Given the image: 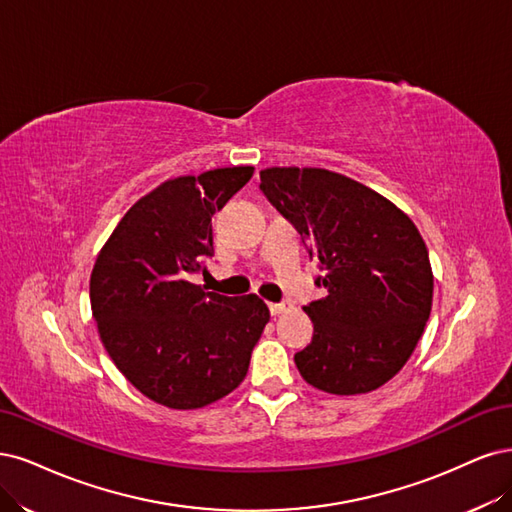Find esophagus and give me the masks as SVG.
<instances>
[{
  "instance_id": "1",
  "label": "esophagus",
  "mask_w": 512,
  "mask_h": 512,
  "mask_svg": "<svg viewBox=\"0 0 512 512\" xmlns=\"http://www.w3.org/2000/svg\"><path fill=\"white\" fill-rule=\"evenodd\" d=\"M268 308H270V312H272V317L283 315V312H287V310H289V306H287V304H268Z\"/></svg>"
}]
</instances>
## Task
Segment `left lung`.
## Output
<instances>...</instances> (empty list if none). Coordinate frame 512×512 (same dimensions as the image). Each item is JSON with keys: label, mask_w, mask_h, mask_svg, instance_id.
Segmentation results:
<instances>
[{"label": "left lung", "mask_w": 512, "mask_h": 512, "mask_svg": "<svg viewBox=\"0 0 512 512\" xmlns=\"http://www.w3.org/2000/svg\"><path fill=\"white\" fill-rule=\"evenodd\" d=\"M259 189L298 229L327 295L304 306L312 342L295 353L308 385L334 395L383 387L430 319L434 274L415 223L357 180L323 168H266Z\"/></svg>", "instance_id": "left-lung-1"}]
</instances>
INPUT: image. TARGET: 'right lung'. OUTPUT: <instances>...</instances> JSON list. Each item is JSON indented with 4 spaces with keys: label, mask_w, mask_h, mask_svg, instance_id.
<instances>
[{
    "label": "right lung",
    "mask_w": 512,
    "mask_h": 512,
    "mask_svg": "<svg viewBox=\"0 0 512 512\" xmlns=\"http://www.w3.org/2000/svg\"><path fill=\"white\" fill-rule=\"evenodd\" d=\"M255 168H217L161 183L131 206L102 246L89 295L114 366L148 400L204 408L246 376L270 321L255 293L227 298L193 285L212 249V214Z\"/></svg>",
    "instance_id": "obj_1"
}]
</instances>
